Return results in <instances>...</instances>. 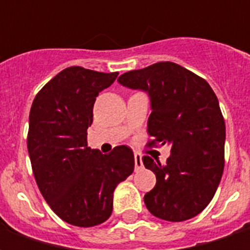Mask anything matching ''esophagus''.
<instances>
[{
    "label": "esophagus",
    "mask_w": 250,
    "mask_h": 250,
    "mask_svg": "<svg viewBox=\"0 0 250 250\" xmlns=\"http://www.w3.org/2000/svg\"><path fill=\"white\" fill-rule=\"evenodd\" d=\"M134 158H135V168H141L143 166L142 155L139 152H134Z\"/></svg>",
    "instance_id": "34e87169"
}]
</instances>
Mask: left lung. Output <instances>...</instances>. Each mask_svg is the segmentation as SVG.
Instances as JSON below:
<instances>
[{
  "instance_id": "obj_1",
  "label": "left lung",
  "mask_w": 250,
  "mask_h": 250,
  "mask_svg": "<svg viewBox=\"0 0 250 250\" xmlns=\"http://www.w3.org/2000/svg\"><path fill=\"white\" fill-rule=\"evenodd\" d=\"M125 87L146 91L151 100L147 146H168L165 165L143 157L157 184L145 195L148 211L181 222L199 214L220 185L225 166V120L208 82L171 62L123 73Z\"/></svg>"
}]
</instances>
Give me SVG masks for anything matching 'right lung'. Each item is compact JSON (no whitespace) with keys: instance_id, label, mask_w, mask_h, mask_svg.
Listing matches in <instances>:
<instances>
[{"instance_id":"1","label":"right lung","mask_w":250,"mask_h":250,"mask_svg":"<svg viewBox=\"0 0 250 250\" xmlns=\"http://www.w3.org/2000/svg\"><path fill=\"white\" fill-rule=\"evenodd\" d=\"M118 75L65 68L41 88L30 108L28 151L33 175L51 209L71 225L89 228L108 220L115 188L134 171L130 147L102 154L87 145L96 96Z\"/></svg>"}]
</instances>
